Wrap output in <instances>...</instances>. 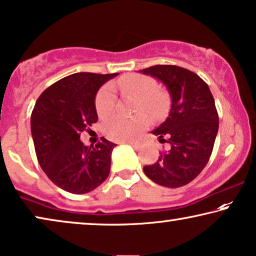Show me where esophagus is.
Wrapping results in <instances>:
<instances>
[{
  "instance_id": "esophagus-1",
  "label": "esophagus",
  "mask_w": 256,
  "mask_h": 256,
  "mask_svg": "<svg viewBox=\"0 0 256 256\" xmlns=\"http://www.w3.org/2000/svg\"><path fill=\"white\" fill-rule=\"evenodd\" d=\"M128 144L133 147V148H136V150L140 148V147H142V142H139V140H136V142H130Z\"/></svg>"
}]
</instances>
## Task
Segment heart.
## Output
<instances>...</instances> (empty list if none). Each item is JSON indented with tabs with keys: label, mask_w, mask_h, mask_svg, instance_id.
Returning a JSON list of instances; mask_svg holds the SVG:
<instances>
[{
	"label": "heart",
	"mask_w": 256,
	"mask_h": 256,
	"mask_svg": "<svg viewBox=\"0 0 256 256\" xmlns=\"http://www.w3.org/2000/svg\"><path fill=\"white\" fill-rule=\"evenodd\" d=\"M117 88L124 96L136 100V110H144L153 120L164 116L168 108V96L164 90L158 89V84L153 78L146 75L132 74L120 78ZM116 104V95L111 86H106L96 96V110L100 118L111 116ZM148 120L144 114L132 118L114 117L104 125V133L108 138L116 142L132 140L144 128Z\"/></svg>",
	"instance_id": "b5f03b06"
}]
</instances>
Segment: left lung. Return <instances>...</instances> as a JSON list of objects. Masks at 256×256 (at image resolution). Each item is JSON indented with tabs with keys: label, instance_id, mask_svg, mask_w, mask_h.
I'll list each match as a JSON object with an SVG mask.
<instances>
[{
	"label": "left lung",
	"instance_id": "8db88e82",
	"mask_svg": "<svg viewBox=\"0 0 256 256\" xmlns=\"http://www.w3.org/2000/svg\"><path fill=\"white\" fill-rule=\"evenodd\" d=\"M140 73L162 82L172 98L167 120L152 131L169 147L156 164L145 166L144 172L168 188L188 184L203 170L214 150L219 126L214 96L198 75L186 68L156 64Z\"/></svg>",
	"mask_w": 256,
	"mask_h": 256
}]
</instances>
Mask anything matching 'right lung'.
I'll list each match as a JSON object with an SVG mask.
<instances>
[{"label":"right lung","instance_id":"1","mask_svg":"<svg viewBox=\"0 0 256 256\" xmlns=\"http://www.w3.org/2000/svg\"><path fill=\"white\" fill-rule=\"evenodd\" d=\"M114 74L75 73L61 78L39 96L31 114V133L38 162L64 192H90L110 172L116 144L106 138L84 146L81 133L96 123L95 97Z\"/></svg>","mask_w":256,"mask_h":256}]
</instances>
